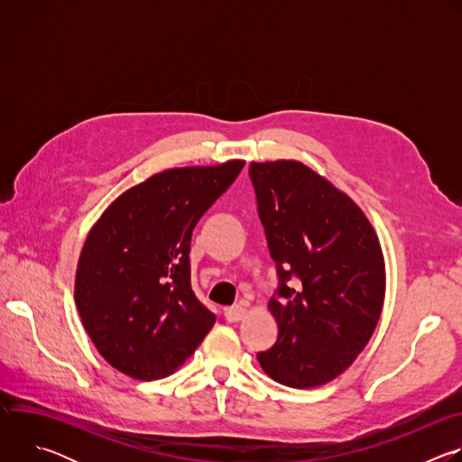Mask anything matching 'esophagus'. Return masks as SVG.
Masks as SVG:
<instances>
[{"instance_id":"obj_1","label":"esophagus","mask_w":462,"mask_h":462,"mask_svg":"<svg viewBox=\"0 0 462 462\" xmlns=\"http://www.w3.org/2000/svg\"><path fill=\"white\" fill-rule=\"evenodd\" d=\"M245 314H246V307L243 303H237V305H232V307L225 309V318L230 323H236V321L243 319Z\"/></svg>"}]
</instances>
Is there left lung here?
<instances>
[{
  "mask_svg": "<svg viewBox=\"0 0 462 462\" xmlns=\"http://www.w3.org/2000/svg\"><path fill=\"white\" fill-rule=\"evenodd\" d=\"M248 173L278 273L269 309L280 333L257 362L289 387L327 383L355 362L378 323V237L346 193L301 162H252Z\"/></svg>",
  "mask_w": 462,
  "mask_h": 462,
  "instance_id": "left-lung-1",
  "label": "left lung"
}]
</instances>
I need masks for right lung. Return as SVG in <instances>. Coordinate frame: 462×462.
Segmentation results:
<instances>
[{
	"label": "right lung",
	"mask_w": 462,
	"mask_h": 462,
	"mask_svg": "<svg viewBox=\"0 0 462 462\" xmlns=\"http://www.w3.org/2000/svg\"><path fill=\"white\" fill-rule=\"evenodd\" d=\"M243 161L166 170L129 188L91 228L75 300L98 353L118 371L155 380L177 369L216 323L191 289L189 243Z\"/></svg>",
	"instance_id": "right-lung-1"
}]
</instances>
